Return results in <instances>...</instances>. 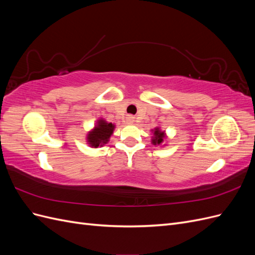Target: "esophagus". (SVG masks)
I'll return each instance as SVG.
<instances>
[{"label":"esophagus","mask_w":255,"mask_h":255,"mask_svg":"<svg viewBox=\"0 0 255 255\" xmlns=\"http://www.w3.org/2000/svg\"><path fill=\"white\" fill-rule=\"evenodd\" d=\"M134 117H133V116H128V117L127 118V121L128 122V123H133L134 122Z\"/></svg>","instance_id":"esophagus-1"}]
</instances>
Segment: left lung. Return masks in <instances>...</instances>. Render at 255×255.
Instances as JSON below:
<instances>
[{"label":"left lung","instance_id":"1","mask_svg":"<svg viewBox=\"0 0 255 255\" xmlns=\"http://www.w3.org/2000/svg\"><path fill=\"white\" fill-rule=\"evenodd\" d=\"M151 132L153 134L152 139H151L152 144H154V145L164 144V141L167 139V134L165 130H161V128L159 127H156L154 129H151Z\"/></svg>","mask_w":255,"mask_h":255}]
</instances>
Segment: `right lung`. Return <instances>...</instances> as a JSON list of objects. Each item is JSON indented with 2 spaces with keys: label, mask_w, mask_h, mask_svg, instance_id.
<instances>
[{
  "label": "right lung",
  "mask_w": 255,
  "mask_h": 255,
  "mask_svg": "<svg viewBox=\"0 0 255 255\" xmlns=\"http://www.w3.org/2000/svg\"><path fill=\"white\" fill-rule=\"evenodd\" d=\"M116 126L112 122H107L103 118H99L95 127L92 128L86 135V142L90 148L103 146L110 141Z\"/></svg>",
  "instance_id": "obj_1"
}]
</instances>
